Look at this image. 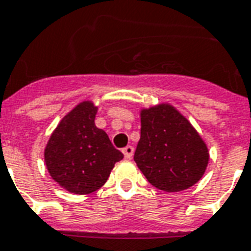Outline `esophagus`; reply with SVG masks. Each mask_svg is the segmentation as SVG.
Returning <instances> with one entry per match:
<instances>
[{
  "mask_svg": "<svg viewBox=\"0 0 251 251\" xmlns=\"http://www.w3.org/2000/svg\"><path fill=\"white\" fill-rule=\"evenodd\" d=\"M122 152H124V155H125L126 159H130L131 156H133L134 154V147L133 146H126L124 150H122Z\"/></svg>",
  "mask_w": 251,
  "mask_h": 251,
  "instance_id": "34e87169",
  "label": "esophagus"
}]
</instances>
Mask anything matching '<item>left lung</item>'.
<instances>
[{"label": "left lung", "instance_id": "8db88e82", "mask_svg": "<svg viewBox=\"0 0 251 251\" xmlns=\"http://www.w3.org/2000/svg\"><path fill=\"white\" fill-rule=\"evenodd\" d=\"M208 159L198 131L171 105L142 110L134 160L150 184L166 192L189 188L201 179Z\"/></svg>", "mask_w": 251, "mask_h": 251}]
</instances>
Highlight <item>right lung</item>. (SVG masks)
Instances as JSON below:
<instances>
[{
  "instance_id": "obj_1",
  "label": "right lung",
  "mask_w": 251,
  "mask_h": 251,
  "mask_svg": "<svg viewBox=\"0 0 251 251\" xmlns=\"http://www.w3.org/2000/svg\"><path fill=\"white\" fill-rule=\"evenodd\" d=\"M97 108L84 101L63 118L45 151L50 175L72 194L95 192L105 184L124 154L96 127Z\"/></svg>"
}]
</instances>
